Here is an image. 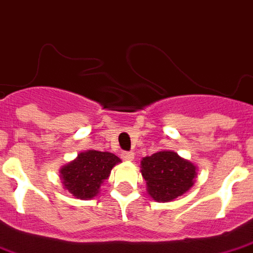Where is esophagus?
<instances>
[{"mask_svg":"<svg viewBox=\"0 0 253 253\" xmlns=\"http://www.w3.org/2000/svg\"><path fill=\"white\" fill-rule=\"evenodd\" d=\"M122 157V160H125V161H132L134 160V153L132 151H123L121 154Z\"/></svg>","mask_w":253,"mask_h":253,"instance_id":"34e87169","label":"esophagus"}]
</instances>
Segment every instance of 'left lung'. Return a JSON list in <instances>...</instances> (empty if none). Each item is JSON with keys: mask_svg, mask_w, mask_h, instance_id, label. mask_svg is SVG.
<instances>
[{"mask_svg": "<svg viewBox=\"0 0 253 253\" xmlns=\"http://www.w3.org/2000/svg\"><path fill=\"white\" fill-rule=\"evenodd\" d=\"M197 166L173 150H162L141 161V173L146 190L157 203H170L192 188Z\"/></svg>", "mask_w": 253, "mask_h": 253, "instance_id": "1", "label": "left lung"}]
</instances>
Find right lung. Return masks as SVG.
<instances>
[{"mask_svg": "<svg viewBox=\"0 0 253 253\" xmlns=\"http://www.w3.org/2000/svg\"><path fill=\"white\" fill-rule=\"evenodd\" d=\"M119 162L121 158L108 151H82L74 161L60 168L63 189L79 200L96 197L112 168Z\"/></svg>", "mask_w": 253, "mask_h": 253, "instance_id": "1", "label": "right lung"}]
</instances>
